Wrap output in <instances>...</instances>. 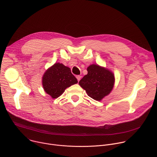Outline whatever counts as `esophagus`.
Returning <instances> with one entry per match:
<instances>
[{
  "label": "esophagus",
  "mask_w": 157,
  "mask_h": 157,
  "mask_svg": "<svg viewBox=\"0 0 157 157\" xmlns=\"http://www.w3.org/2000/svg\"><path fill=\"white\" fill-rule=\"evenodd\" d=\"M76 77V78H77L78 81H79V80L81 79V76H79V75H77Z\"/></svg>",
  "instance_id": "esophagus-1"
}]
</instances>
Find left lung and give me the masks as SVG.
Wrapping results in <instances>:
<instances>
[{"mask_svg": "<svg viewBox=\"0 0 157 157\" xmlns=\"http://www.w3.org/2000/svg\"><path fill=\"white\" fill-rule=\"evenodd\" d=\"M87 74L79 81V84L89 97L100 101L113 90L114 75L107 68L94 64L87 67Z\"/></svg>", "mask_w": 157, "mask_h": 157, "instance_id": "left-lung-1", "label": "left lung"}]
</instances>
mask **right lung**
<instances>
[{"label":"right lung","mask_w":157,"mask_h":157,"mask_svg":"<svg viewBox=\"0 0 157 157\" xmlns=\"http://www.w3.org/2000/svg\"><path fill=\"white\" fill-rule=\"evenodd\" d=\"M76 83L78 80L71 73L70 68L59 63L49 68L42 78L44 91L53 99L60 96L67 87Z\"/></svg>","instance_id":"right-lung-1"}]
</instances>
